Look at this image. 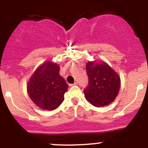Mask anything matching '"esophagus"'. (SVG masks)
I'll list each match as a JSON object with an SVG mask.
<instances>
[{
  "label": "esophagus",
  "instance_id": "1",
  "mask_svg": "<svg viewBox=\"0 0 148 148\" xmlns=\"http://www.w3.org/2000/svg\"><path fill=\"white\" fill-rule=\"evenodd\" d=\"M75 85H77V82H74V84H69V86H75Z\"/></svg>",
  "mask_w": 148,
  "mask_h": 148
}]
</instances>
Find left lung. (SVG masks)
Here are the masks:
<instances>
[{
  "label": "left lung",
  "mask_w": 148,
  "mask_h": 148,
  "mask_svg": "<svg viewBox=\"0 0 148 148\" xmlns=\"http://www.w3.org/2000/svg\"><path fill=\"white\" fill-rule=\"evenodd\" d=\"M88 86L84 90L86 99L97 107H104L117 97L120 89V77L107 64L88 62Z\"/></svg>",
  "instance_id": "8db88e82"
}]
</instances>
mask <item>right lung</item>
Returning a JSON list of instances; mask_svg holds the SVG:
<instances>
[{
    "instance_id": "obj_1",
    "label": "right lung",
    "mask_w": 148,
    "mask_h": 148,
    "mask_svg": "<svg viewBox=\"0 0 148 148\" xmlns=\"http://www.w3.org/2000/svg\"><path fill=\"white\" fill-rule=\"evenodd\" d=\"M59 69L56 63L45 62L36 70L28 82L30 98L43 110H55L64 99L69 86L59 75Z\"/></svg>"
}]
</instances>
